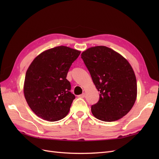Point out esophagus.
Listing matches in <instances>:
<instances>
[{
    "instance_id": "1",
    "label": "esophagus",
    "mask_w": 159,
    "mask_h": 159,
    "mask_svg": "<svg viewBox=\"0 0 159 159\" xmlns=\"http://www.w3.org/2000/svg\"><path fill=\"white\" fill-rule=\"evenodd\" d=\"M85 93H83L82 94H81V95H78V97L80 98H85Z\"/></svg>"
}]
</instances>
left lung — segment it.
I'll list each match as a JSON object with an SVG mask.
<instances>
[{
	"label": "left lung",
	"instance_id": "1",
	"mask_svg": "<svg viewBox=\"0 0 159 159\" xmlns=\"http://www.w3.org/2000/svg\"><path fill=\"white\" fill-rule=\"evenodd\" d=\"M81 57L100 92L98 103L91 105L93 116L111 122L127 115L135 102L137 92L136 77L128 61L103 46L88 48Z\"/></svg>",
	"mask_w": 159,
	"mask_h": 159
}]
</instances>
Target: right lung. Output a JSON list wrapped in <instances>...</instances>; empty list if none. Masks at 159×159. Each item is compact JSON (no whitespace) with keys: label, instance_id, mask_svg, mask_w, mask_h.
Wrapping results in <instances>:
<instances>
[{"label":"right lung","instance_id":"right-lung-1","mask_svg":"<svg viewBox=\"0 0 159 159\" xmlns=\"http://www.w3.org/2000/svg\"><path fill=\"white\" fill-rule=\"evenodd\" d=\"M80 52L64 46L38 55L27 70L24 93L32 111L48 121L64 118L75 98L66 79L72 63Z\"/></svg>","mask_w":159,"mask_h":159}]
</instances>
